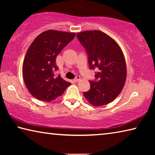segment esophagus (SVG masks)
Wrapping results in <instances>:
<instances>
[{
    "label": "esophagus",
    "instance_id": "34e87169",
    "mask_svg": "<svg viewBox=\"0 0 155 155\" xmlns=\"http://www.w3.org/2000/svg\"><path fill=\"white\" fill-rule=\"evenodd\" d=\"M80 79H81L80 76H77V77H76L74 78V81H75V82H78V81H80Z\"/></svg>",
    "mask_w": 155,
    "mask_h": 155
}]
</instances>
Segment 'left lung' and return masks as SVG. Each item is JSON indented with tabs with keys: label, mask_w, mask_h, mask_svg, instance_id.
<instances>
[{
	"label": "left lung",
	"mask_w": 155,
	"mask_h": 155,
	"mask_svg": "<svg viewBox=\"0 0 155 155\" xmlns=\"http://www.w3.org/2000/svg\"><path fill=\"white\" fill-rule=\"evenodd\" d=\"M77 36L87 52L90 69H97L95 80L90 81V90L83 95L94 106L109 104L121 92L127 78L122 50L111 37L101 31H84Z\"/></svg>",
	"instance_id": "1"
}]
</instances>
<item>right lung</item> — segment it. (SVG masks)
I'll return each mask as SVG.
<instances>
[{"mask_svg": "<svg viewBox=\"0 0 155 155\" xmlns=\"http://www.w3.org/2000/svg\"><path fill=\"white\" fill-rule=\"evenodd\" d=\"M74 37V33L49 30L41 33L31 44L24 59L22 73L27 88L35 98L53 101L71 84L59 74H54L59 69L57 56Z\"/></svg>", "mask_w": 155, "mask_h": 155, "instance_id": "add662e5", "label": "right lung"}]
</instances>
